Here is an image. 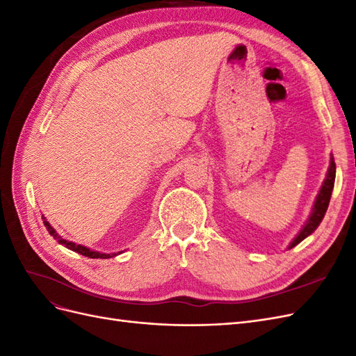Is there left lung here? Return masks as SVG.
Wrapping results in <instances>:
<instances>
[{"label":"left lung","mask_w":356,"mask_h":356,"mask_svg":"<svg viewBox=\"0 0 356 356\" xmlns=\"http://www.w3.org/2000/svg\"><path fill=\"white\" fill-rule=\"evenodd\" d=\"M334 181H336V163H334V157L331 154L330 166H328V170H327V177H325L324 182H322V187H321L318 196L315 199L314 208H312V212H310L309 218L305 222L303 227H301L298 234H296V238L291 241V243L288 245V250H291V248H294L296 245H298L301 241H305L307 236H310L318 229V225L321 224V221L324 220V215L328 209L331 193H332V188H334Z\"/></svg>","instance_id":"8db88e82"}]
</instances>
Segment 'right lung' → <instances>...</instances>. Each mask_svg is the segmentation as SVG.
<instances>
[{"instance_id": "1", "label": "right lung", "mask_w": 356, "mask_h": 356, "mask_svg": "<svg viewBox=\"0 0 356 356\" xmlns=\"http://www.w3.org/2000/svg\"><path fill=\"white\" fill-rule=\"evenodd\" d=\"M42 222H44V225H46V229H47L49 234H50V236H53V238H55L60 245H63L65 248H68V250H71V251H74V252H79V254L84 255V257H89V258H111V257H115V255H118V254H122V252H123V251H120V252L105 254V252H99V251H93V250H90V248L84 246V245H79V243H74V242H71V241L63 239L62 236H59V233H58L55 229L51 227L50 222L46 220L44 215H42Z\"/></svg>"}]
</instances>
